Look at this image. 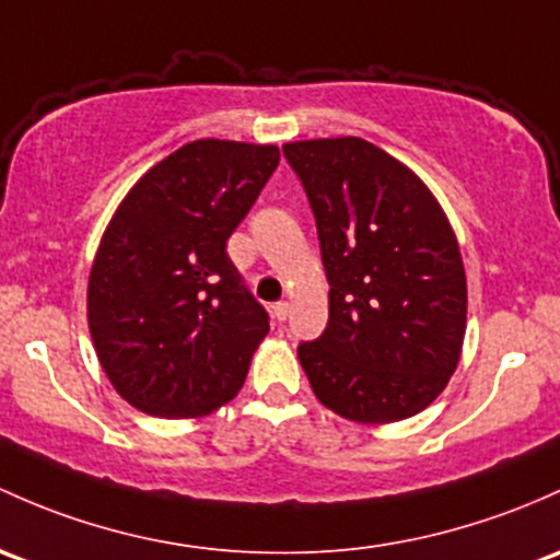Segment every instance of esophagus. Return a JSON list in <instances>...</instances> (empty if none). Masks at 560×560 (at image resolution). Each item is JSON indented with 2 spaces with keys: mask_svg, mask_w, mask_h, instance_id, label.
I'll use <instances>...</instances> for the list:
<instances>
[{
  "mask_svg": "<svg viewBox=\"0 0 560 560\" xmlns=\"http://www.w3.org/2000/svg\"><path fill=\"white\" fill-rule=\"evenodd\" d=\"M273 316H276V319H279V322H284L287 316H290V303H276V305H273Z\"/></svg>",
  "mask_w": 560,
  "mask_h": 560,
  "instance_id": "1",
  "label": "esophagus"
}]
</instances>
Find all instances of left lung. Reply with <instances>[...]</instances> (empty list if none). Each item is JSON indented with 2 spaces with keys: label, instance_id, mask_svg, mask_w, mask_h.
<instances>
[{
  "label": "left lung",
  "instance_id": "left-lung-1",
  "mask_svg": "<svg viewBox=\"0 0 560 560\" xmlns=\"http://www.w3.org/2000/svg\"><path fill=\"white\" fill-rule=\"evenodd\" d=\"M329 281V322L298 357L316 399L357 423L421 413L448 386L467 329V273L443 206L359 137L287 141Z\"/></svg>",
  "mask_w": 560,
  "mask_h": 560
}]
</instances>
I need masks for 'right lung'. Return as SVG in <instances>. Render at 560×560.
Here are the masks:
<instances>
[{
  "label": "right lung",
  "instance_id": "right-lung-1",
  "mask_svg": "<svg viewBox=\"0 0 560 560\" xmlns=\"http://www.w3.org/2000/svg\"><path fill=\"white\" fill-rule=\"evenodd\" d=\"M276 166V144L190 141L112 214L88 279V327L109 384L141 413L198 419L244 386L270 327L225 246Z\"/></svg>",
  "mask_w": 560,
  "mask_h": 560
}]
</instances>
